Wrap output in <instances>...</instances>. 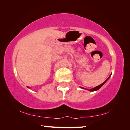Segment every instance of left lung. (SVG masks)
I'll return each mask as SVG.
<instances>
[{
	"mask_svg": "<svg viewBox=\"0 0 130 130\" xmlns=\"http://www.w3.org/2000/svg\"><path fill=\"white\" fill-rule=\"evenodd\" d=\"M111 75H110V76H109V77H108V79H106V80L104 82H103L102 83H101V85H98V86H96V87H95V88H92V89H87V90H89V91H90V92L96 91V90H99V89H100V88H101V87H102V86H103V85H104L105 84V83L106 82H107V81H108V80L109 79V78H110V77H111ZM80 88H82V89H85V88H82V87H80Z\"/></svg>",
	"mask_w": 130,
	"mask_h": 130,
	"instance_id": "left-lung-1",
	"label": "left lung"
}]
</instances>
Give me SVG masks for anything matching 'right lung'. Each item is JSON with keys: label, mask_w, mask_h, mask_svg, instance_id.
<instances>
[{"label": "right lung", "mask_w": 130, "mask_h": 130, "mask_svg": "<svg viewBox=\"0 0 130 130\" xmlns=\"http://www.w3.org/2000/svg\"><path fill=\"white\" fill-rule=\"evenodd\" d=\"M28 88H29V87H28Z\"/></svg>", "instance_id": "add662e5"}]
</instances>
